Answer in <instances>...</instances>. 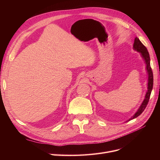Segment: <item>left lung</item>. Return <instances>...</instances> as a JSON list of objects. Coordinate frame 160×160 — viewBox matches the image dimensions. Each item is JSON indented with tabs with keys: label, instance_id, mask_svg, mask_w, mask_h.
<instances>
[{
	"label": "left lung",
	"instance_id": "8db88e82",
	"mask_svg": "<svg viewBox=\"0 0 160 160\" xmlns=\"http://www.w3.org/2000/svg\"><path fill=\"white\" fill-rule=\"evenodd\" d=\"M133 49L135 50H136L137 51L141 52V55L144 59L145 62H146V69H147V71L148 72V91H147L146 95V98H145V99L143 100L142 105L140 106V108H139L137 112L135 113V114L133 116L132 118L129 119V121L138 117L139 115H141L144 109H146V106L149 102V100L150 98V95H151V93H152V90L153 88V72H152V70L151 68V66H150V58H149L148 51L147 49V48L143 45V43L139 41V39L138 37L135 38L134 43H133Z\"/></svg>",
	"mask_w": 160,
	"mask_h": 160
}]
</instances>
